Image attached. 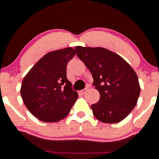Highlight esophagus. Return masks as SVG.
<instances>
[{
	"label": "esophagus",
	"instance_id": "esophagus-1",
	"mask_svg": "<svg viewBox=\"0 0 159 159\" xmlns=\"http://www.w3.org/2000/svg\"><path fill=\"white\" fill-rule=\"evenodd\" d=\"M87 87H86V88L83 89H82V90L79 91V93H80V94H84V93H85L87 92Z\"/></svg>",
	"mask_w": 159,
	"mask_h": 159
}]
</instances>
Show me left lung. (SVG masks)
<instances>
[{
    "instance_id": "obj_1",
    "label": "left lung",
    "mask_w": 159,
    "mask_h": 159,
    "mask_svg": "<svg viewBox=\"0 0 159 159\" xmlns=\"http://www.w3.org/2000/svg\"><path fill=\"white\" fill-rule=\"evenodd\" d=\"M76 55L93 79L100 100L91 106L93 116L104 123H117L130 114L140 94L138 77L123 58L106 48L76 46Z\"/></svg>"
}]
</instances>
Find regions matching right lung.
<instances>
[{
	"label": "right lung",
	"instance_id": "add662e5",
	"mask_svg": "<svg viewBox=\"0 0 159 159\" xmlns=\"http://www.w3.org/2000/svg\"><path fill=\"white\" fill-rule=\"evenodd\" d=\"M76 55L66 48L47 53L24 78L20 93L31 113L40 121L56 122L64 119L78 98L67 79V63Z\"/></svg>",
	"mask_w": 159,
	"mask_h": 159
}]
</instances>
